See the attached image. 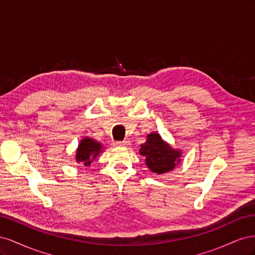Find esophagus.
Returning <instances> with one entry per match:
<instances>
[{
	"instance_id": "esophagus-1",
	"label": "esophagus",
	"mask_w": 255,
	"mask_h": 255,
	"mask_svg": "<svg viewBox=\"0 0 255 255\" xmlns=\"http://www.w3.org/2000/svg\"><path fill=\"white\" fill-rule=\"evenodd\" d=\"M115 144L117 146H128L129 144V142L128 140H125V141H116Z\"/></svg>"
}]
</instances>
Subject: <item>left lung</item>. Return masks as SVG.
<instances>
[{"label":"left lung","mask_w":255,"mask_h":255,"mask_svg":"<svg viewBox=\"0 0 255 255\" xmlns=\"http://www.w3.org/2000/svg\"><path fill=\"white\" fill-rule=\"evenodd\" d=\"M139 153L144 156L145 165L150 171L156 174L172 171L182 160V151L173 149L156 132L148 134L145 142L140 144Z\"/></svg>","instance_id":"left-lung-1"}]
</instances>
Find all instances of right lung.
Returning a JSON list of instances; mask_svg holds the SVG:
<instances>
[{"label":"right lung","instance_id":"1","mask_svg":"<svg viewBox=\"0 0 255 255\" xmlns=\"http://www.w3.org/2000/svg\"><path fill=\"white\" fill-rule=\"evenodd\" d=\"M103 150L104 146L101 142L95 140L94 138L85 136L83 139H81L78 149L75 151V163L90 166Z\"/></svg>","mask_w":255,"mask_h":255}]
</instances>
